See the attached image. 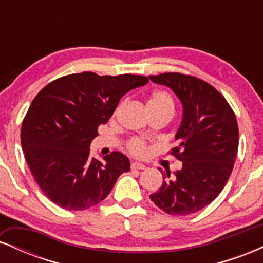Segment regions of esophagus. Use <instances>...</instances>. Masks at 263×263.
I'll use <instances>...</instances> for the list:
<instances>
[{"label": "esophagus", "instance_id": "obj_1", "mask_svg": "<svg viewBox=\"0 0 263 263\" xmlns=\"http://www.w3.org/2000/svg\"><path fill=\"white\" fill-rule=\"evenodd\" d=\"M131 168H132V170H138V171H141V170H144V168H146V165H144L143 163L134 162V163H131Z\"/></svg>", "mask_w": 263, "mask_h": 263}]
</instances>
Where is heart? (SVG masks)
<instances>
[{"label":"heart","instance_id":"heart-1","mask_svg":"<svg viewBox=\"0 0 263 263\" xmlns=\"http://www.w3.org/2000/svg\"><path fill=\"white\" fill-rule=\"evenodd\" d=\"M148 111H174V102L172 96L164 90H156L151 93L148 102H147ZM127 149L132 156L144 157L148 153V146L143 140L132 138L127 142Z\"/></svg>","mask_w":263,"mask_h":263}]
</instances>
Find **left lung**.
I'll return each mask as SVG.
<instances>
[{
    "mask_svg": "<svg viewBox=\"0 0 263 263\" xmlns=\"http://www.w3.org/2000/svg\"><path fill=\"white\" fill-rule=\"evenodd\" d=\"M156 84L171 87L183 105V119L171 155L182 170L162 172L161 188L149 195L170 215H189L209 205L224 189L234 168L238 126L226 99L206 81L180 73L152 75Z\"/></svg>",
    "mask_w": 263,
    "mask_h": 263,
    "instance_id": "left-lung-1",
    "label": "left lung"
}]
</instances>
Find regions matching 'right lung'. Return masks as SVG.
Masks as SVG:
<instances>
[{"mask_svg": "<svg viewBox=\"0 0 263 263\" xmlns=\"http://www.w3.org/2000/svg\"><path fill=\"white\" fill-rule=\"evenodd\" d=\"M147 83L142 75L84 71L59 78L38 92L23 120L21 143L48 199L66 210H85L107 197L117 178L129 171V161L121 152L98 161L90 156V143L120 99Z\"/></svg>", "mask_w": 263, "mask_h": 263, "instance_id": "1", "label": "right lung"}]
</instances>
